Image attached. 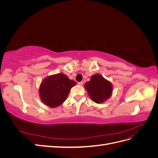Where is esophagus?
Returning a JSON list of instances; mask_svg holds the SVG:
<instances>
[{"instance_id":"34e87169","label":"esophagus","mask_w":158,"mask_h":158,"mask_svg":"<svg viewBox=\"0 0 158 158\" xmlns=\"http://www.w3.org/2000/svg\"><path fill=\"white\" fill-rule=\"evenodd\" d=\"M78 84L79 85H83V84H84V82H79L78 83Z\"/></svg>"}]
</instances>
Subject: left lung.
<instances>
[{"instance_id": "8db88e82", "label": "left lung", "mask_w": 158, "mask_h": 158, "mask_svg": "<svg viewBox=\"0 0 158 158\" xmlns=\"http://www.w3.org/2000/svg\"><path fill=\"white\" fill-rule=\"evenodd\" d=\"M85 88L92 101L96 103H102L111 96L113 88L109 81L102 75H93L89 82L85 84Z\"/></svg>"}]
</instances>
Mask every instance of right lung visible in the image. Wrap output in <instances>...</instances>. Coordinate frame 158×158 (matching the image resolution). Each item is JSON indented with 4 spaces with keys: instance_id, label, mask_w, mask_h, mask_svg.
Returning a JSON list of instances; mask_svg holds the SVG:
<instances>
[{
    "instance_id": "1",
    "label": "right lung",
    "mask_w": 158,
    "mask_h": 158,
    "mask_svg": "<svg viewBox=\"0 0 158 158\" xmlns=\"http://www.w3.org/2000/svg\"><path fill=\"white\" fill-rule=\"evenodd\" d=\"M76 84L63 73L47 77L40 85V95L41 101L50 107H56L67 98L70 89Z\"/></svg>"
}]
</instances>
